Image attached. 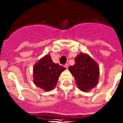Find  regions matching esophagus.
I'll list each match as a JSON object with an SVG mask.
<instances>
[{
  "instance_id": "obj_1",
  "label": "esophagus",
  "mask_w": 123,
  "mask_h": 123,
  "mask_svg": "<svg viewBox=\"0 0 123 123\" xmlns=\"http://www.w3.org/2000/svg\"><path fill=\"white\" fill-rule=\"evenodd\" d=\"M64 67H65V68H68V64H64Z\"/></svg>"
}]
</instances>
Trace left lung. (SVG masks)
<instances>
[{
	"mask_svg": "<svg viewBox=\"0 0 123 123\" xmlns=\"http://www.w3.org/2000/svg\"><path fill=\"white\" fill-rule=\"evenodd\" d=\"M75 64L70 66L69 71L74 77L78 88L88 92L97 85L99 79V67L88 55L80 53L75 58Z\"/></svg>",
	"mask_w": 123,
	"mask_h": 123,
	"instance_id": "obj_1",
	"label": "left lung"
}]
</instances>
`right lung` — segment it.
<instances>
[{
  "mask_svg": "<svg viewBox=\"0 0 123 123\" xmlns=\"http://www.w3.org/2000/svg\"><path fill=\"white\" fill-rule=\"evenodd\" d=\"M65 69L59 64H55L51 56L47 55L33 67V82L45 91L52 90L56 86L59 75Z\"/></svg>",
  "mask_w": 123,
  "mask_h": 123,
  "instance_id": "obj_1",
  "label": "right lung"
}]
</instances>
